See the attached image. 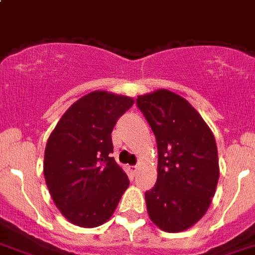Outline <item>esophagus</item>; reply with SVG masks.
<instances>
[{
	"label": "esophagus",
	"instance_id": "esophagus-1",
	"mask_svg": "<svg viewBox=\"0 0 255 255\" xmlns=\"http://www.w3.org/2000/svg\"><path fill=\"white\" fill-rule=\"evenodd\" d=\"M138 169H139L138 166H129V170H130V173L133 174V175H136V174L138 173Z\"/></svg>",
	"mask_w": 255,
	"mask_h": 255
}]
</instances>
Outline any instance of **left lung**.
I'll list each match as a JSON object with an SVG mask.
<instances>
[{
	"label": "left lung",
	"mask_w": 255,
	"mask_h": 255,
	"mask_svg": "<svg viewBox=\"0 0 255 255\" xmlns=\"http://www.w3.org/2000/svg\"><path fill=\"white\" fill-rule=\"evenodd\" d=\"M139 111L157 142V180L144 193L151 221L166 233L196 225L210 207L220 176L212 130L188 100L166 89L139 95Z\"/></svg>",
	"instance_id": "8db88e82"
}]
</instances>
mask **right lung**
Listing matches in <instances>:
<instances>
[{"instance_id":"add662e5","label":"right lung","mask_w":255,"mask_h":255,"mask_svg":"<svg viewBox=\"0 0 255 255\" xmlns=\"http://www.w3.org/2000/svg\"><path fill=\"white\" fill-rule=\"evenodd\" d=\"M133 103L129 96L93 91L73 103L50 133L43 165L45 183L71 224L96 228L107 222L129 185L111 153L112 130Z\"/></svg>"}]
</instances>
